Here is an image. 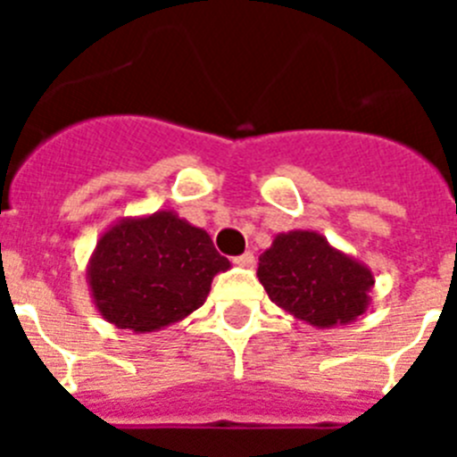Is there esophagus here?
I'll list each match as a JSON object with an SVG mask.
<instances>
[{"mask_svg": "<svg viewBox=\"0 0 457 457\" xmlns=\"http://www.w3.org/2000/svg\"><path fill=\"white\" fill-rule=\"evenodd\" d=\"M233 263L240 265V268H253V263H256V258H253L252 252H245V253H240V256L233 258Z\"/></svg>", "mask_w": 457, "mask_h": 457, "instance_id": "obj_1", "label": "esophagus"}]
</instances>
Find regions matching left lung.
I'll use <instances>...</instances> for the list:
<instances>
[{
  "label": "left lung",
  "instance_id": "left-lung-1",
  "mask_svg": "<svg viewBox=\"0 0 457 457\" xmlns=\"http://www.w3.org/2000/svg\"><path fill=\"white\" fill-rule=\"evenodd\" d=\"M256 277L278 309L318 329L364 316L375 286L369 265L318 231L278 233L258 258Z\"/></svg>",
  "mask_w": 457,
  "mask_h": 457
}]
</instances>
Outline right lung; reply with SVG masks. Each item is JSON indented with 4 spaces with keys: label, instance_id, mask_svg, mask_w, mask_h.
Returning a JSON list of instances; mask_svg holds the SVG:
<instances>
[{
    "label": "right lung",
    "instance_id": "add662e5",
    "mask_svg": "<svg viewBox=\"0 0 457 457\" xmlns=\"http://www.w3.org/2000/svg\"><path fill=\"white\" fill-rule=\"evenodd\" d=\"M228 268L204 228L157 210L109 226L88 258L87 284L104 320L148 334L192 316Z\"/></svg>",
    "mask_w": 457,
    "mask_h": 457
}]
</instances>
